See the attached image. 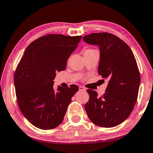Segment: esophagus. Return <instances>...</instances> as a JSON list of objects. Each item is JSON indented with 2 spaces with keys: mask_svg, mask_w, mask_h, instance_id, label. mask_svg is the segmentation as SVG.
<instances>
[{
  "mask_svg": "<svg viewBox=\"0 0 153 153\" xmlns=\"http://www.w3.org/2000/svg\"><path fill=\"white\" fill-rule=\"evenodd\" d=\"M79 90L81 91H86V88L83 87V86H79Z\"/></svg>",
  "mask_w": 153,
  "mask_h": 153,
  "instance_id": "34e87169",
  "label": "esophagus"
}]
</instances>
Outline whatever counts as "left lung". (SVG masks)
I'll return each mask as SVG.
<instances>
[{"label":"left lung","instance_id":"1","mask_svg":"<svg viewBox=\"0 0 153 153\" xmlns=\"http://www.w3.org/2000/svg\"><path fill=\"white\" fill-rule=\"evenodd\" d=\"M83 40L99 47L98 74L108 80L102 96L87 90L89 100L84 106L86 112L97 126H116L128 117L137 99L140 74L135 58L128 45L112 33H91L84 36Z\"/></svg>","mask_w":153,"mask_h":153}]
</instances>
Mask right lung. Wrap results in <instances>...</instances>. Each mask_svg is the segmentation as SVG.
<instances>
[{
	"mask_svg": "<svg viewBox=\"0 0 153 153\" xmlns=\"http://www.w3.org/2000/svg\"><path fill=\"white\" fill-rule=\"evenodd\" d=\"M81 36L48 34L33 41L16 69L14 86L19 108L34 126L50 130L62 122L77 85L53 90L56 73L65 70Z\"/></svg>",
	"mask_w": 153,
	"mask_h": 153,
	"instance_id": "obj_1",
	"label": "right lung"
}]
</instances>
